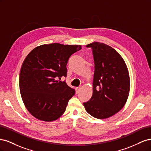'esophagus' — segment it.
<instances>
[{"label": "esophagus", "instance_id": "obj_1", "mask_svg": "<svg viewBox=\"0 0 151 151\" xmlns=\"http://www.w3.org/2000/svg\"><path fill=\"white\" fill-rule=\"evenodd\" d=\"M81 90V87H77L76 88V94H78Z\"/></svg>", "mask_w": 151, "mask_h": 151}]
</instances>
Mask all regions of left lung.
Returning <instances> with one entry per match:
<instances>
[{
	"label": "left lung",
	"mask_w": 151,
	"mask_h": 151,
	"mask_svg": "<svg viewBox=\"0 0 151 151\" xmlns=\"http://www.w3.org/2000/svg\"><path fill=\"white\" fill-rule=\"evenodd\" d=\"M94 61L93 96L84 103L86 111L98 119L115 115L129 95L130 77L126 63L115 49L99 42L88 44Z\"/></svg>",
	"instance_id": "1"
}]
</instances>
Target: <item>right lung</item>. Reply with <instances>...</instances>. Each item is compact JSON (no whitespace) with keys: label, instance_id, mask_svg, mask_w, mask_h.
<instances>
[{"label":"right lung","instance_id":"add662e5","mask_svg":"<svg viewBox=\"0 0 151 151\" xmlns=\"http://www.w3.org/2000/svg\"><path fill=\"white\" fill-rule=\"evenodd\" d=\"M81 49V45L46 44L36 47L26 57L19 89L26 109L36 118L52 122L65 112L75 90L58 79L67 76L68 58Z\"/></svg>","mask_w":151,"mask_h":151}]
</instances>
